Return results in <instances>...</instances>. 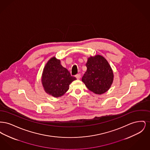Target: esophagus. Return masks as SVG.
I'll return each mask as SVG.
<instances>
[{"instance_id": "34e87169", "label": "esophagus", "mask_w": 150, "mask_h": 150, "mask_svg": "<svg viewBox=\"0 0 150 150\" xmlns=\"http://www.w3.org/2000/svg\"><path fill=\"white\" fill-rule=\"evenodd\" d=\"M75 77H76V78L77 79H80V77H81V75L80 74H78L75 75Z\"/></svg>"}]
</instances>
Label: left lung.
<instances>
[{
	"mask_svg": "<svg viewBox=\"0 0 150 150\" xmlns=\"http://www.w3.org/2000/svg\"><path fill=\"white\" fill-rule=\"evenodd\" d=\"M87 70L82 78V81L87 88L97 94L106 92L114 80V73L105 58L96 55L88 58Z\"/></svg>",
	"mask_w": 150,
	"mask_h": 150,
	"instance_id": "8db88e82",
	"label": "left lung"
}]
</instances>
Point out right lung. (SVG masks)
I'll return each instance as SVG.
<instances>
[{"label":"right lung","instance_id":"obj_1","mask_svg":"<svg viewBox=\"0 0 150 150\" xmlns=\"http://www.w3.org/2000/svg\"><path fill=\"white\" fill-rule=\"evenodd\" d=\"M76 79L62 66L60 59L53 57L44 67L41 81L44 91L57 98L63 96L69 90L70 84Z\"/></svg>","mask_w":150,"mask_h":150}]
</instances>
